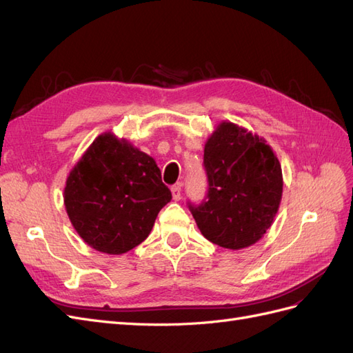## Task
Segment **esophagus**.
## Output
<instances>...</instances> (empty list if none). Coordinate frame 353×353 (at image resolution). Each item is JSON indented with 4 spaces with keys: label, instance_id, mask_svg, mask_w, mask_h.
Listing matches in <instances>:
<instances>
[{
    "label": "esophagus",
    "instance_id": "obj_1",
    "mask_svg": "<svg viewBox=\"0 0 353 353\" xmlns=\"http://www.w3.org/2000/svg\"><path fill=\"white\" fill-rule=\"evenodd\" d=\"M171 194H173V199L179 201L180 196H182V185L177 183L173 188H171Z\"/></svg>",
    "mask_w": 353,
    "mask_h": 353
}]
</instances>
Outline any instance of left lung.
<instances>
[{"mask_svg": "<svg viewBox=\"0 0 353 353\" xmlns=\"http://www.w3.org/2000/svg\"><path fill=\"white\" fill-rule=\"evenodd\" d=\"M208 192L189 203L208 241L229 250L256 244L266 234L283 196V170L266 140L234 123H220L204 148Z\"/></svg>", "mask_w": 353, "mask_h": 353, "instance_id": "1", "label": "left lung"}]
</instances>
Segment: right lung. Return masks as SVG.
I'll use <instances>...</instances> for the list:
<instances>
[{
    "mask_svg": "<svg viewBox=\"0 0 353 353\" xmlns=\"http://www.w3.org/2000/svg\"><path fill=\"white\" fill-rule=\"evenodd\" d=\"M63 198L84 243L106 254H123L148 238L171 192L152 157L105 133L70 170Z\"/></svg>",
    "mask_w": 353,
    "mask_h": 353,
    "instance_id": "obj_1",
    "label": "right lung"
}]
</instances>
